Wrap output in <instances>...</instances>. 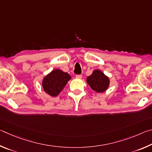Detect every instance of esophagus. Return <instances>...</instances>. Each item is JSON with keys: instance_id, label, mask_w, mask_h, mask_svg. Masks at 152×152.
<instances>
[{"instance_id": "esophagus-1", "label": "esophagus", "mask_w": 152, "mask_h": 152, "mask_svg": "<svg viewBox=\"0 0 152 152\" xmlns=\"http://www.w3.org/2000/svg\"><path fill=\"white\" fill-rule=\"evenodd\" d=\"M82 77V76L81 75V74H79V75H76V78L77 79H81Z\"/></svg>"}]
</instances>
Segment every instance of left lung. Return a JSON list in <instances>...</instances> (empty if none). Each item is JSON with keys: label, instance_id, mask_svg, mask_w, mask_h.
Returning a JSON list of instances; mask_svg holds the SVG:
<instances>
[{"label": "left lung", "instance_id": "obj_1", "mask_svg": "<svg viewBox=\"0 0 152 152\" xmlns=\"http://www.w3.org/2000/svg\"><path fill=\"white\" fill-rule=\"evenodd\" d=\"M86 82L94 91L102 93L109 87L110 80L101 70H95L91 76L87 77Z\"/></svg>", "mask_w": 152, "mask_h": 152}]
</instances>
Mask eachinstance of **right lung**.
Instances as JSON below:
<instances>
[{"label":"right lung","mask_w":152,"mask_h":152,"mask_svg":"<svg viewBox=\"0 0 152 152\" xmlns=\"http://www.w3.org/2000/svg\"><path fill=\"white\" fill-rule=\"evenodd\" d=\"M71 76L62 70L55 69L48 74L42 80V87L45 93L52 97L57 96L71 80Z\"/></svg>","instance_id":"add662e5"}]
</instances>
